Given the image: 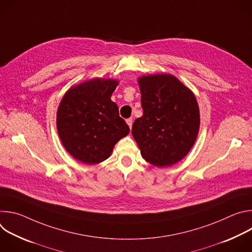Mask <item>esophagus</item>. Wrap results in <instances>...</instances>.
I'll return each instance as SVG.
<instances>
[{
	"label": "esophagus",
	"instance_id": "1",
	"mask_svg": "<svg viewBox=\"0 0 252 252\" xmlns=\"http://www.w3.org/2000/svg\"><path fill=\"white\" fill-rule=\"evenodd\" d=\"M126 124H127V126L129 127H131V126H132V119H127L126 120Z\"/></svg>",
	"mask_w": 252,
	"mask_h": 252
}]
</instances>
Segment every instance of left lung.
<instances>
[{
    "label": "left lung",
    "instance_id": "left-lung-1",
    "mask_svg": "<svg viewBox=\"0 0 252 252\" xmlns=\"http://www.w3.org/2000/svg\"><path fill=\"white\" fill-rule=\"evenodd\" d=\"M143 116L134 121L132 136L142 158L158 167L182 160L196 140L200 119L194 94L170 74L137 79Z\"/></svg>",
    "mask_w": 252,
    "mask_h": 252
}]
</instances>
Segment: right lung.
Instances as JSON below:
<instances>
[{"instance_id": "1", "label": "right lung", "mask_w": 252, "mask_h": 252, "mask_svg": "<svg viewBox=\"0 0 252 252\" xmlns=\"http://www.w3.org/2000/svg\"><path fill=\"white\" fill-rule=\"evenodd\" d=\"M119 81L94 78L69 88L57 112V128L66 152L86 164L109 158L129 132L111 99Z\"/></svg>"}]
</instances>
